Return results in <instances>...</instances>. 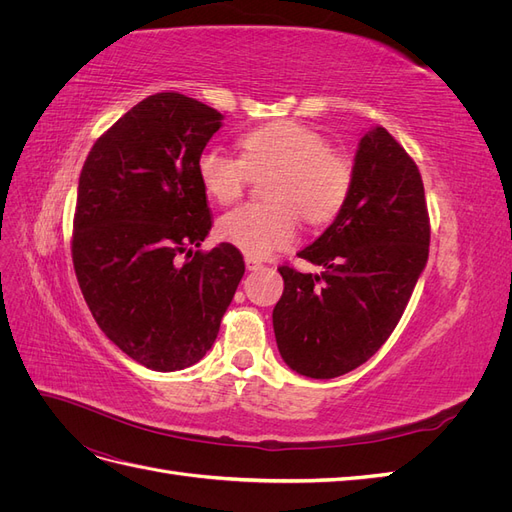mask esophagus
<instances>
[{
	"mask_svg": "<svg viewBox=\"0 0 512 512\" xmlns=\"http://www.w3.org/2000/svg\"><path fill=\"white\" fill-rule=\"evenodd\" d=\"M245 267L247 271H258L262 267V262L258 258H252V256H245Z\"/></svg>",
	"mask_w": 512,
	"mask_h": 512,
	"instance_id": "obj_1",
	"label": "esophagus"
}]
</instances>
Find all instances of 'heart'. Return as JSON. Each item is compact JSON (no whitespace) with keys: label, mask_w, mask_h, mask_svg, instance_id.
<instances>
[{"label":"heart","mask_w":512,"mask_h":512,"mask_svg":"<svg viewBox=\"0 0 512 512\" xmlns=\"http://www.w3.org/2000/svg\"><path fill=\"white\" fill-rule=\"evenodd\" d=\"M241 158L207 147L196 160L205 192L232 203L252 175L271 170L265 183L269 203H245L218 220L220 237L252 258H265L292 243L297 211L309 224L333 220L352 188L350 158L299 121H273L241 134Z\"/></svg>","instance_id":"b5f03b06"}]
</instances>
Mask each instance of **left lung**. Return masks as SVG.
<instances>
[{
  "label": "left lung",
  "mask_w": 512,
  "mask_h": 512,
  "mask_svg": "<svg viewBox=\"0 0 512 512\" xmlns=\"http://www.w3.org/2000/svg\"><path fill=\"white\" fill-rule=\"evenodd\" d=\"M352 188L333 224L297 256L320 267H280L273 331L284 363L329 380L363 365L389 339L429 256L421 173L382 126L354 156Z\"/></svg>",
  "instance_id": "8db88e82"
}]
</instances>
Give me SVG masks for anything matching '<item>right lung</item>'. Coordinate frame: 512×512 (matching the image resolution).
I'll list each match as a JSON object with an SVG mask.
<instances>
[{"label":"right lung","instance_id":"right-lung-1","mask_svg":"<svg viewBox=\"0 0 512 512\" xmlns=\"http://www.w3.org/2000/svg\"><path fill=\"white\" fill-rule=\"evenodd\" d=\"M222 119L175 91L149 96L98 138L79 177L76 280L102 333L153 371L203 359L245 273L235 245L194 252L211 230L196 160Z\"/></svg>","mask_w":512,"mask_h":512}]
</instances>
